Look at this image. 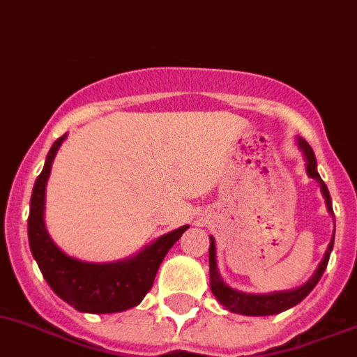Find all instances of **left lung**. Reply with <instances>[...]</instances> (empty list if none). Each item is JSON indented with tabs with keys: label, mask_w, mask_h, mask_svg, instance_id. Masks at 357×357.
Instances as JSON below:
<instances>
[{
	"label": "left lung",
	"mask_w": 357,
	"mask_h": 357,
	"mask_svg": "<svg viewBox=\"0 0 357 357\" xmlns=\"http://www.w3.org/2000/svg\"><path fill=\"white\" fill-rule=\"evenodd\" d=\"M298 148L301 149L303 158H305V172L310 178H314L319 184V190L324 195L325 204H327V211L334 216L332 211V200L331 195H328L327 185L321 181V176L318 173V162H316L314 151L307 144L305 139L296 137ZM209 283H211V292L215 294V298L220 301L222 305L225 307L231 312H236V314L243 316H271V314H280L283 310L291 309V307L298 305L305 296H309V292L316 287V283L319 282L321 274L325 273L328 264V258H331L332 248H334V233H332V240L328 243L327 251H325L324 258L319 261V266L316 267L314 274L307 280L303 285L296 289H291V291H276V292H267V294H252V292H243L238 289H233L231 285L222 280L220 273H218V266H216V245L215 238L209 236Z\"/></svg>",
	"instance_id": "1"
}]
</instances>
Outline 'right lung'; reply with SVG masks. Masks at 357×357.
<instances>
[{"label": "right lung", "instance_id": "obj_1", "mask_svg": "<svg viewBox=\"0 0 357 357\" xmlns=\"http://www.w3.org/2000/svg\"><path fill=\"white\" fill-rule=\"evenodd\" d=\"M66 135L59 137L47 155L41 175L36 178L30 197L29 243L39 271L57 296L79 312L109 314L139 305L151 289L167 251L190 225L158 236L141 251L124 260L96 264L70 257L57 248L45 224V197L52 162Z\"/></svg>", "mask_w": 357, "mask_h": 357}]
</instances>
